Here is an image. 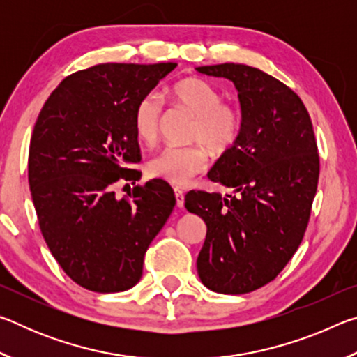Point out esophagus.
Wrapping results in <instances>:
<instances>
[{"mask_svg":"<svg viewBox=\"0 0 357 357\" xmlns=\"http://www.w3.org/2000/svg\"><path fill=\"white\" fill-rule=\"evenodd\" d=\"M174 197H176L178 208H183L184 206V192L176 187V189H174Z\"/></svg>","mask_w":357,"mask_h":357,"instance_id":"34e87169","label":"esophagus"}]
</instances>
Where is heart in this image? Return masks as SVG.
Returning <instances> with one entry per match:
<instances>
[{"instance_id":"1","label":"heart","mask_w":357,"mask_h":357,"mask_svg":"<svg viewBox=\"0 0 357 357\" xmlns=\"http://www.w3.org/2000/svg\"><path fill=\"white\" fill-rule=\"evenodd\" d=\"M170 98L197 116L189 146H167L148 164L151 176L173 185H185L209 164L208 148L222 154L236 143L241 132V113L234 105L222 102L219 89L198 77H187L170 88ZM162 104L157 94L148 93L134 108V129L143 143L153 144L160 134ZM205 144L203 145L202 143Z\"/></svg>"}]
</instances>
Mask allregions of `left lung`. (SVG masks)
Listing matches in <instances>:
<instances>
[{"mask_svg": "<svg viewBox=\"0 0 357 357\" xmlns=\"http://www.w3.org/2000/svg\"><path fill=\"white\" fill-rule=\"evenodd\" d=\"M197 70L233 82L243 116L236 143L208 173L233 195H185L208 228L198 275L215 293H250L279 275L304 238L319 176L315 134L299 96L263 70L234 63Z\"/></svg>", "mask_w": 357, "mask_h": 357, "instance_id": "1", "label": "left lung"}]
</instances>
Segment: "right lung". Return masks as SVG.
Segmentation results:
<instances>
[{"mask_svg":"<svg viewBox=\"0 0 357 357\" xmlns=\"http://www.w3.org/2000/svg\"><path fill=\"white\" fill-rule=\"evenodd\" d=\"M176 63L98 64L66 77L42 107L28 155V181L52 255L78 285L118 293L137 285L143 258L176 204L162 179L114 197L142 159L134 108Z\"/></svg>","mask_w":357,"mask_h":357,"instance_id":"right-lung-1","label":"right lung"}]
</instances>
